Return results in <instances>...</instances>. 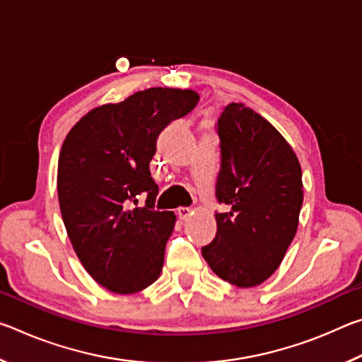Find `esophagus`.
I'll return each mask as SVG.
<instances>
[{
	"label": "esophagus",
	"mask_w": 362,
	"mask_h": 362,
	"mask_svg": "<svg viewBox=\"0 0 362 362\" xmlns=\"http://www.w3.org/2000/svg\"><path fill=\"white\" fill-rule=\"evenodd\" d=\"M192 214L193 211L189 209V207H179V209H177V216H179L180 220H188Z\"/></svg>",
	"instance_id": "1"
}]
</instances>
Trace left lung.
Wrapping results in <instances>:
<instances>
[{"instance_id": "1", "label": "left lung", "mask_w": 362, "mask_h": 362, "mask_svg": "<svg viewBox=\"0 0 362 362\" xmlns=\"http://www.w3.org/2000/svg\"><path fill=\"white\" fill-rule=\"evenodd\" d=\"M217 233L201 252L218 278L262 284L283 262L303 203L302 168L284 137L254 110L230 103L217 119Z\"/></svg>"}]
</instances>
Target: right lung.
<instances>
[{
	"instance_id": "add662e5",
	"label": "right lung",
	"mask_w": 362,
	"mask_h": 362,
	"mask_svg": "<svg viewBox=\"0 0 362 362\" xmlns=\"http://www.w3.org/2000/svg\"><path fill=\"white\" fill-rule=\"evenodd\" d=\"M194 90L150 88L83 116L59 156L57 193L66 233L90 276L115 293H134L159 278L175 216L155 211L150 173L156 140L188 115ZM147 193L144 208L132 200Z\"/></svg>"
}]
</instances>
